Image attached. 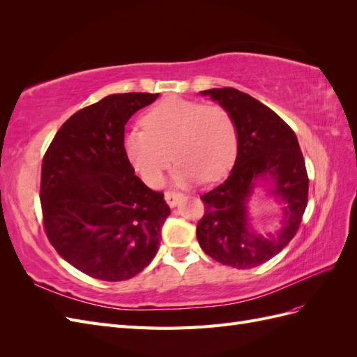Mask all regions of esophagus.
<instances>
[{
    "label": "esophagus",
    "mask_w": 357,
    "mask_h": 357,
    "mask_svg": "<svg viewBox=\"0 0 357 357\" xmlns=\"http://www.w3.org/2000/svg\"><path fill=\"white\" fill-rule=\"evenodd\" d=\"M181 198H183V195L180 192H172V190L165 192V201L169 207H176V205L181 201Z\"/></svg>",
    "instance_id": "esophagus-1"
}]
</instances>
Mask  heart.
Listing matches in <instances>:
<instances>
[{"instance_id": "1", "label": "heart", "mask_w": 357, "mask_h": 357, "mask_svg": "<svg viewBox=\"0 0 357 357\" xmlns=\"http://www.w3.org/2000/svg\"><path fill=\"white\" fill-rule=\"evenodd\" d=\"M144 128H129L122 146L126 159L146 185L155 186L178 159L177 183L201 177L214 181L229 169L236 147L235 125L223 107L169 96L143 116Z\"/></svg>"}]
</instances>
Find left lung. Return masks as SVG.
<instances>
[{"label":"left lung","instance_id":"8db88e82","mask_svg":"<svg viewBox=\"0 0 357 357\" xmlns=\"http://www.w3.org/2000/svg\"><path fill=\"white\" fill-rule=\"evenodd\" d=\"M232 117L236 158L228 178L204 193V218L197 238L205 255L223 265L248 269L265 264L294 238L308 199V176L298 138L266 105L234 88L201 91ZM262 181L282 205V226L257 234L250 225L248 204Z\"/></svg>","mask_w":357,"mask_h":357}]
</instances>
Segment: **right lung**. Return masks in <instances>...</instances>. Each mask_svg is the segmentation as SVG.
<instances>
[{
  "label": "right lung",
  "mask_w": 357,
  "mask_h": 357,
  "mask_svg": "<svg viewBox=\"0 0 357 357\" xmlns=\"http://www.w3.org/2000/svg\"><path fill=\"white\" fill-rule=\"evenodd\" d=\"M159 93H113L74 113L43 158L40 201L50 244L86 275L132 278L153 261L169 215L164 193L134 174L125 125Z\"/></svg>",
  "instance_id": "right-lung-1"
}]
</instances>
